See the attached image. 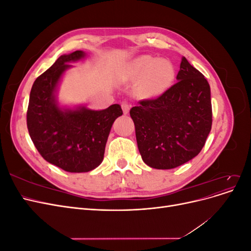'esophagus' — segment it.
I'll return each instance as SVG.
<instances>
[{
  "label": "esophagus",
  "instance_id": "34e87169",
  "mask_svg": "<svg viewBox=\"0 0 251 251\" xmlns=\"http://www.w3.org/2000/svg\"><path fill=\"white\" fill-rule=\"evenodd\" d=\"M121 108H123V111H124V113H125V114H127V113H128V111H130L131 105L128 104L126 101H124L123 103H121Z\"/></svg>",
  "mask_w": 251,
  "mask_h": 251
}]
</instances>
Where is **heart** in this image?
Returning <instances> with one entry per match:
<instances>
[{
    "mask_svg": "<svg viewBox=\"0 0 251 251\" xmlns=\"http://www.w3.org/2000/svg\"><path fill=\"white\" fill-rule=\"evenodd\" d=\"M127 79L138 81V92L144 98L161 95L175 78V68L166 58H153L140 55L134 58L126 68Z\"/></svg>",
    "mask_w": 251,
    "mask_h": 251,
    "instance_id": "obj_1",
    "label": "heart"
}]
</instances>
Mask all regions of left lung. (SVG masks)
I'll list each match as a JSON object with an SVG mask.
<instances>
[{
    "label": "left lung",
    "mask_w": 251,
    "mask_h": 251,
    "mask_svg": "<svg viewBox=\"0 0 251 251\" xmlns=\"http://www.w3.org/2000/svg\"><path fill=\"white\" fill-rule=\"evenodd\" d=\"M177 82L156 100L130 110L143 162L171 170L198 155L211 130L210 87L204 75L182 57Z\"/></svg>",
    "instance_id": "1"
}]
</instances>
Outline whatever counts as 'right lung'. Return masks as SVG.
<instances>
[{
	"instance_id": "add662e5",
	"label": "right lung",
	"mask_w": 251,
	"mask_h": 251,
	"mask_svg": "<svg viewBox=\"0 0 251 251\" xmlns=\"http://www.w3.org/2000/svg\"><path fill=\"white\" fill-rule=\"evenodd\" d=\"M85 56L80 50L59 56L35 79L27 110V127L36 150L45 160L69 173L90 172L102 162L111 127L123 115L117 103L100 111L58 104V83L72 67L68 63Z\"/></svg>"
}]
</instances>
